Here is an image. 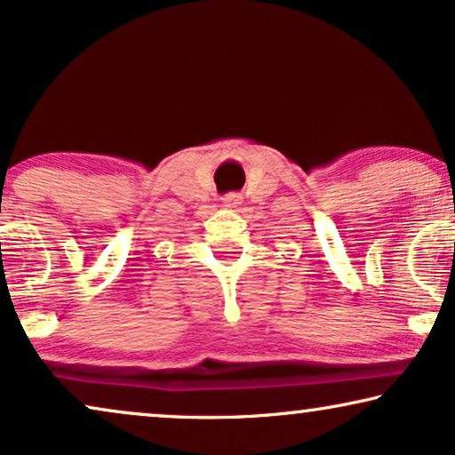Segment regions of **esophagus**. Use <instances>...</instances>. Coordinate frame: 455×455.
Listing matches in <instances>:
<instances>
[{
	"mask_svg": "<svg viewBox=\"0 0 455 455\" xmlns=\"http://www.w3.org/2000/svg\"><path fill=\"white\" fill-rule=\"evenodd\" d=\"M240 204H242V195H240V192H229V195L223 196V207L235 209V207H240Z\"/></svg>",
	"mask_w": 455,
	"mask_h": 455,
	"instance_id": "esophagus-1",
	"label": "esophagus"
}]
</instances>
